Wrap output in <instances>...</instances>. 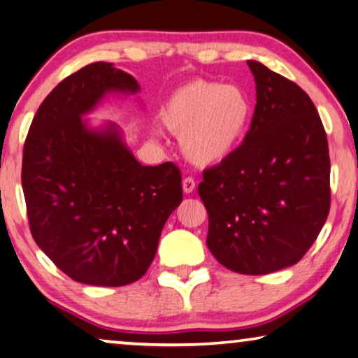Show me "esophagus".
Instances as JSON below:
<instances>
[{
  "instance_id": "1",
  "label": "esophagus",
  "mask_w": 358,
  "mask_h": 358,
  "mask_svg": "<svg viewBox=\"0 0 358 358\" xmlns=\"http://www.w3.org/2000/svg\"><path fill=\"white\" fill-rule=\"evenodd\" d=\"M182 190L184 193H192L195 190V180H193V178H185L182 180Z\"/></svg>"
}]
</instances>
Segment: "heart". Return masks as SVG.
<instances>
[{"instance_id": "1", "label": "heart", "mask_w": 358, "mask_h": 358, "mask_svg": "<svg viewBox=\"0 0 358 358\" xmlns=\"http://www.w3.org/2000/svg\"><path fill=\"white\" fill-rule=\"evenodd\" d=\"M158 119L169 133L180 138L187 160L196 166H214L244 143L252 103L238 85L192 79L168 96Z\"/></svg>"}]
</instances>
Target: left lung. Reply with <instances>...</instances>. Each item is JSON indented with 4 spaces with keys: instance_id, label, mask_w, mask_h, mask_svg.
Listing matches in <instances>:
<instances>
[{
    "instance_id": "1",
    "label": "left lung",
    "mask_w": 358,
    "mask_h": 358,
    "mask_svg": "<svg viewBox=\"0 0 358 358\" xmlns=\"http://www.w3.org/2000/svg\"><path fill=\"white\" fill-rule=\"evenodd\" d=\"M257 104L231 157L203 173L206 244L225 268L268 274L303 259L330 210L327 134L311 98L294 82L248 60Z\"/></svg>"
}]
</instances>
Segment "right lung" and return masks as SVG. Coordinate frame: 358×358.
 Here are the masks:
<instances>
[{
    "label": "right lung",
    "instance_id": "add662e5",
    "mask_svg": "<svg viewBox=\"0 0 358 358\" xmlns=\"http://www.w3.org/2000/svg\"><path fill=\"white\" fill-rule=\"evenodd\" d=\"M138 92L136 79L113 63L87 64L47 95L23 148L34 241L82 284L120 287L143 278L163 225L182 201L178 166H143L119 125L84 119L108 95Z\"/></svg>",
    "mask_w": 358,
    "mask_h": 358
}]
</instances>
